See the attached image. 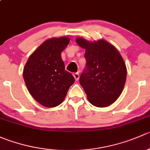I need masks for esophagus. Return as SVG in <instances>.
<instances>
[{"label": "esophagus", "instance_id": "esophagus-1", "mask_svg": "<svg viewBox=\"0 0 150 150\" xmlns=\"http://www.w3.org/2000/svg\"><path fill=\"white\" fill-rule=\"evenodd\" d=\"M73 76L74 78H75V81H78V79H79V73L78 72H75V73H73Z\"/></svg>", "mask_w": 150, "mask_h": 150}]
</instances>
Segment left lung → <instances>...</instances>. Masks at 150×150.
<instances>
[{
  "label": "left lung",
  "mask_w": 150,
  "mask_h": 150,
  "mask_svg": "<svg viewBox=\"0 0 150 150\" xmlns=\"http://www.w3.org/2000/svg\"><path fill=\"white\" fill-rule=\"evenodd\" d=\"M76 42L86 49V66L80 77L88 100L95 107H106L121 94L127 69L117 48L101 39L93 42L77 38Z\"/></svg>",
  "instance_id": "left-lung-1"
}]
</instances>
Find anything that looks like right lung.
Here are the masks:
<instances>
[{
    "label": "right lung",
    "mask_w": 150,
    "mask_h": 150,
    "mask_svg": "<svg viewBox=\"0 0 150 150\" xmlns=\"http://www.w3.org/2000/svg\"><path fill=\"white\" fill-rule=\"evenodd\" d=\"M69 38H52L43 42L29 57L23 78L31 96L46 107H55L64 101L74 77L65 70L61 57Z\"/></svg>",
    "instance_id": "add662e5"
}]
</instances>
